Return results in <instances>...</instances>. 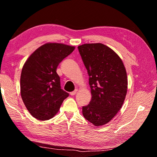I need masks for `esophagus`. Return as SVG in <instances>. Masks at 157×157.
<instances>
[{
    "instance_id": "34e87169",
    "label": "esophagus",
    "mask_w": 157,
    "mask_h": 157,
    "mask_svg": "<svg viewBox=\"0 0 157 157\" xmlns=\"http://www.w3.org/2000/svg\"><path fill=\"white\" fill-rule=\"evenodd\" d=\"M78 89H75V91H72V92H71V93H70L71 95H75L77 94V93H78Z\"/></svg>"
}]
</instances>
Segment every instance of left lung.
Masks as SVG:
<instances>
[{
    "label": "left lung",
    "mask_w": 157,
    "mask_h": 157,
    "mask_svg": "<svg viewBox=\"0 0 157 157\" xmlns=\"http://www.w3.org/2000/svg\"><path fill=\"white\" fill-rule=\"evenodd\" d=\"M79 54L88 72L91 100L82 107L85 118L95 126L108 123L121 109L127 91V76L123 61L105 45L79 46Z\"/></svg>",
    "instance_id": "8db88e82"
}]
</instances>
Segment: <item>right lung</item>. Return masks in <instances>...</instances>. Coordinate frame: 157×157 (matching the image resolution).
<instances>
[{"instance_id":"right-lung-1","label":"right lung","mask_w":157,"mask_h":157,"mask_svg":"<svg viewBox=\"0 0 157 157\" xmlns=\"http://www.w3.org/2000/svg\"><path fill=\"white\" fill-rule=\"evenodd\" d=\"M75 47L47 43L37 48L26 61L21 75V95L32 116L39 121L52 118L69 94L61 89L57 68Z\"/></svg>"}]
</instances>
